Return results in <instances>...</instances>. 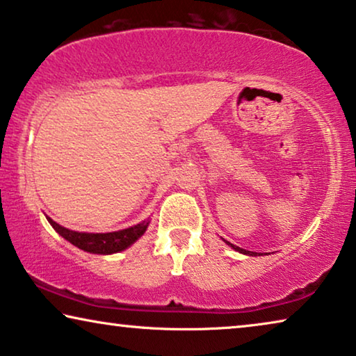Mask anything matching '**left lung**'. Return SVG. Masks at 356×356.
Returning <instances> with one entry per match:
<instances>
[{"mask_svg":"<svg viewBox=\"0 0 356 356\" xmlns=\"http://www.w3.org/2000/svg\"><path fill=\"white\" fill-rule=\"evenodd\" d=\"M225 243H227V245H229L230 248L235 249V251H238V252H241V254H248V256H257V252L246 251V249H243V248H238V246H235V245H232V243H229V241H225Z\"/></svg>","mask_w":356,"mask_h":356,"instance_id":"8db88e82","label":"left lung"}]
</instances>
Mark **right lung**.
Instances as JSON below:
<instances>
[{
	"label": "right lung",
	"mask_w": 356,
	"mask_h": 356,
	"mask_svg": "<svg viewBox=\"0 0 356 356\" xmlns=\"http://www.w3.org/2000/svg\"><path fill=\"white\" fill-rule=\"evenodd\" d=\"M47 222L52 225L62 238H65L67 241H70L73 246L86 252L92 254H113L124 251L126 248H129L132 243H136L139 238L144 235L148 222H140L129 229L118 230V232H110V233H84V232H75L68 230L65 227H62L47 217Z\"/></svg>",
	"instance_id": "1"
}]
</instances>
